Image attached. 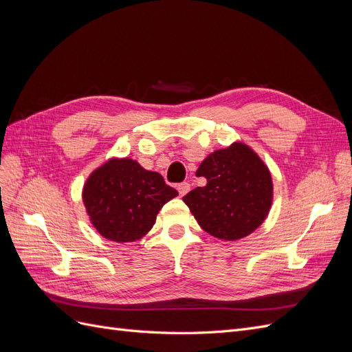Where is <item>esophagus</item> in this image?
<instances>
[{
	"instance_id": "esophagus-1",
	"label": "esophagus",
	"mask_w": 352,
	"mask_h": 352,
	"mask_svg": "<svg viewBox=\"0 0 352 352\" xmlns=\"http://www.w3.org/2000/svg\"><path fill=\"white\" fill-rule=\"evenodd\" d=\"M189 189H190V185L188 182H182V184L177 185V192H179L180 197L186 195L189 192Z\"/></svg>"
}]
</instances>
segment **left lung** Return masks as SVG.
I'll list each match as a JSON object with an SVG mask.
<instances>
[{"label": "left lung", "mask_w": 352, "mask_h": 352, "mask_svg": "<svg viewBox=\"0 0 352 352\" xmlns=\"http://www.w3.org/2000/svg\"><path fill=\"white\" fill-rule=\"evenodd\" d=\"M207 179L185 197L198 225L211 236L236 241L248 236L267 216L273 184L269 168L247 145H233L210 154L197 170Z\"/></svg>", "instance_id": "8db88e82"}]
</instances>
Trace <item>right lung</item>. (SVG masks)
<instances>
[{
  "instance_id": "right-lung-1",
  "label": "right lung",
  "mask_w": 352,
  "mask_h": 352,
  "mask_svg": "<svg viewBox=\"0 0 352 352\" xmlns=\"http://www.w3.org/2000/svg\"><path fill=\"white\" fill-rule=\"evenodd\" d=\"M177 190L162 175L148 172L133 160H110L89 176L83 202L104 238L116 242L141 239L155 223L157 212Z\"/></svg>"
}]
</instances>
